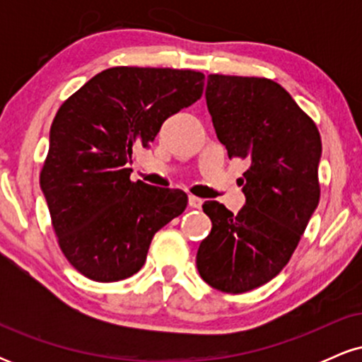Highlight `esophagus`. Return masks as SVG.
Instances as JSON below:
<instances>
[{
	"label": "esophagus",
	"instance_id": "1",
	"mask_svg": "<svg viewBox=\"0 0 362 362\" xmlns=\"http://www.w3.org/2000/svg\"><path fill=\"white\" fill-rule=\"evenodd\" d=\"M202 199L201 197H195V195H189V206L194 207V209H199L202 206Z\"/></svg>",
	"mask_w": 362,
	"mask_h": 362
}]
</instances>
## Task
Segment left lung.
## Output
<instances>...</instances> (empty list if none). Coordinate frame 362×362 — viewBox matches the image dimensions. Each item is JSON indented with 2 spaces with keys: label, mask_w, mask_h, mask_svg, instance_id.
<instances>
[{
  "label": "left lung",
  "mask_w": 362,
  "mask_h": 362,
  "mask_svg": "<svg viewBox=\"0 0 362 362\" xmlns=\"http://www.w3.org/2000/svg\"><path fill=\"white\" fill-rule=\"evenodd\" d=\"M206 102L228 156L248 163L247 204L233 214L216 201L202 209L213 228L197 250L211 288L240 294L286 267L320 201L322 139L317 124L279 83L257 76H207Z\"/></svg>",
  "instance_id": "8db88e82"
}]
</instances>
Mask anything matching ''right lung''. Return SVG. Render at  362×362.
<instances>
[{"instance_id":"1","label":"right lung","mask_w":362,"mask_h":362,"mask_svg":"<svg viewBox=\"0 0 362 362\" xmlns=\"http://www.w3.org/2000/svg\"><path fill=\"white\" fill-rule=\"evenodd\" d=\"M204 78L192 69L117 66L57 110L40 187L61 252L88 279L138 272L156 231L185 211V192L132 182L127 163L170 115L202 97Z\"/></svg>"}]
</instances>
